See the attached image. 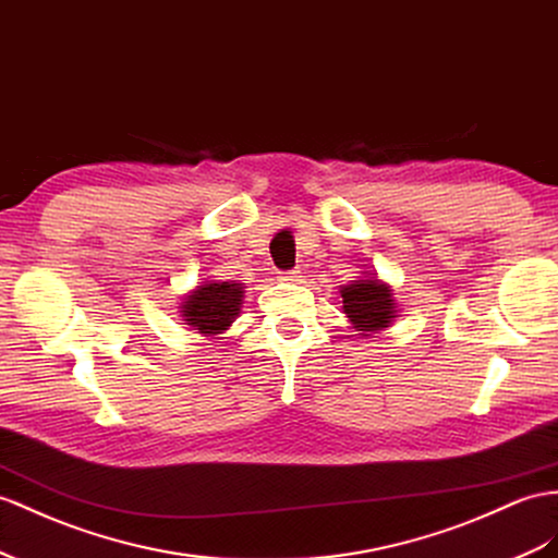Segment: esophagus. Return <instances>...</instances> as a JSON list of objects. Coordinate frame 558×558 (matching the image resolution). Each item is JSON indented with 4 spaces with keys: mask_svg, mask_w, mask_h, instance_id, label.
<instances>
[{
    "mask_svg": "<svg viewBox=\"0 0 558 558\" xmlns=\"http://www.w3.org/2000/svg\"><path fill=\"white\" fill-rule=\"evenodd\" d=\"M280 280L282 282H299L302 280V274H299V270H288V274H280Z\"/></svg>",
    "mask_w": 558,
    "mask_h": 558,
    "instance_id": "1",
    "label": "esophagus"
}]
</instances>
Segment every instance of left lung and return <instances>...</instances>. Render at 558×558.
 Wrapping results in <instances>:
<instances>
[{
	"instance_id": "obj_1",
	"label": "left lung",
	"mask_w": 558,
	"mask_h": 558,
	"mask_svg": "<svg viewBox=\"0 0 558 558\" xmlns=\"http://www.w3.org/2000/svg\"><path fill=\"white\" fill-rule=\"evenodd\" d=\"M341 308H344L351 327L359 335L369 337L393 325L398 318V302L389 282L379 280L373 270H363V276L339 284Z\"/></svg>"
}]
</instances>
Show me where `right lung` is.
<instances>
[{
  "instance_id": "right-lung-1",
  "label": "right lung",
  "mask_w": 558,
  "mask_h": 558,
  "mask_svg": "<svg viewBox=\"0 0 558 558\" xmlns=\"http://www.w3.org/2000/svg\"><path fill=\"white\" fill-rule=\"evenodd\" d=\"M245 299V282L205 278L183 294L181 320L191 330L209 339H223L221 335L235 323Z\"/></svg>"
}]
</instances>
